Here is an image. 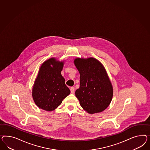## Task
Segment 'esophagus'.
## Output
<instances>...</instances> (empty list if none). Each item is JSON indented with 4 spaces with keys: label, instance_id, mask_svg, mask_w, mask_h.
Segmentation results:
<instances>
[{
    "label": "esophagus",
    "instance_id": "34e87169",
    "mask_svg": "<svg viewBox=\"0 0 150 150\" xmlns=\"http://www.w3.org/2000/svg\"><path fill=\"white\" fill-rule=\"evenodd\" d=\"M70 91H71V93H72V94H74V92H75V88L74 87H71L70 88Z\"/></svg>",
    "mask_w": 150,
    "mask_h": 150
}]
</instances>
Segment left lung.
Here are the masks:
<instances>
[{
    "instance_id": "left-lung-1",
    "label": "left lung",
    "mask_w": 150,
    "mask_h": 150,
    "mask_svg": "<svg viewBox=\"0 0 150 150\" xmlns=\"http://www.w3.org/2000/svg\"><path fill=\"white\" fill-rule=\"evenodd\" d=\"M74 62L80 74V87L75 91L80 105L91 114L102 112L113 96L112 86L105 68L93 57L76 58Z\"/></svg>"
}]
</instances>
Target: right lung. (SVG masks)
Instances as JSON below:
<instances>
[{"mask_svg":"<svg viewBox=\"0 0 150 150\" xmlns=\"http://www.w3.org/2000/svg\"><path fill=\"white\" fill-rule=\"evenodd\" d=\"M64 62L51 58L41 65L32 90V96L39 108L51 111L60 105L65 98L70 93L65 84L61 71Z\"/></svg>","mask_w":150,"mask_h":150,"instance_id":"1","label":"right lung"}]
</instances>
